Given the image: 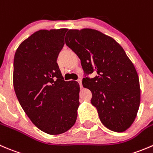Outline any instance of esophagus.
<instances>
[{"instance_id":"1","label":"esophagus","mask_w":153,"mask_h":153,"mask_svg":"<svg viewBox=\"0 0 153 153\" xmlns=\"http://www.w3.org/2000/svg\"><path fill=\"white\" fill-rule=\"evenodd\" d=\"M77 82H78L79 84L80 87H82V79H77Z\"/></svg>"}]
</instances>
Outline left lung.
I'll list each match as a JSON object with an SVG mask.
<instances>
[{
  "instance_id": "obj_1",
  "label": "left lung",
  "mask_w": 153,
  "mask_h": 153,
  "mask_svg": "<svg viewBox=\"0 0 153 153\" xmlns=\"http://www.w3.org/2000/svg\"><path fill=\"white\" fill-rule=\"evenodd\" d=\"M65 43L81 60L86 74L96 72L94 78H83V87L92 93L102 124L116 132L132 125L140 102L138 75L124 50L113 38L94 29L69 30Z\"/></svg>"
}]
</instances>
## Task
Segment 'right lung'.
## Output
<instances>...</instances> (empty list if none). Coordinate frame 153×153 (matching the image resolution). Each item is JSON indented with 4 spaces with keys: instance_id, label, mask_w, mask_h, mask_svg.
Returning a JSON list of instances; mask_svg holds the SVG:
<instances>
[{
    "instance_id": "1",
    "label": "right lung",
    "mask_w": 153,
    "mask_h": 153,
    "mask_svg": "<svg viewBox=\"0 0 153 153\" xmlns=\"http://www.w3.org/2000/svg\"><path fill=\"white\" fill-rule=\"evenodd\" d=\"M67 29L40 30L21 43L15 53L13 85L32 123L44 132L59 134L75 124L79 85L65 81L56 62Z\"/></svg>"
}]
</instances>
